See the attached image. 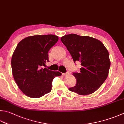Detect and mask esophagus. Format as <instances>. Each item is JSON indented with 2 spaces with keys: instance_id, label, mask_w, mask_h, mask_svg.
<instances>
[{
  "instance_id": "esophagus-1",
  "label": "esophagus",
  "mask_w": 124,
  "mask_h": 124,
  "mask_svg": "<svg viewBox=\"0 0 124 124\" xmlns=\"http://www.w3.org/2000/svg\"><path fill=\"white\" fill-rule=\"evenodd\" d=\"M68 74H69L68 72H66V73H62L63 76H66V75H68Z\"/></svg>"
}]
</instances>
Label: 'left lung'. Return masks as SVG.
<instances>
[{
  "mask_svg": "<svg viewBox=\"0 0 124 124\" xmlns=\"http://www.w3.org/2000/svg\"><path fill=\"white\" fill-rule=\"evenodd\" d=\"M61 40L74 63H81L79 72H73L76 85L69 90L79 95L93 93L108 76L110 61L107 49L101 41L88 36L71 34L62 36Z\"/></svg>",
  "mask_w": 124,
  "mask_h": 124,
  "instance_id": "obj_1",
  "label": "left lung"
}]
</instances>
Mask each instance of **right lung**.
<instances>
[{"instance_id":"1","label":"right lung","mask_w":124,"mask_h":124,"mask_svg":"<svg viewBox=\"0 0 124 124\" xmlns=\"http://www.w3.org/2000/svg\"><path fill=\"white\" fill-rule=\"evenodd\" d=\"M59 40L49 34L27 37L17 45L11 59L13 78L23 93L31 98H38L52 90V83L59 71L42 68L48 60V52Z\"/></svg>"}]
</instances>
